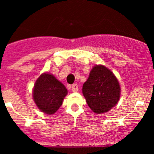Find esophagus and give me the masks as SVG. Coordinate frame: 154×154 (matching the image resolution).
I'll use <instances>...</instances> for the list:
<instances>
[{"label":"esophagus","mask_w":154,"mask_h":154,"mask_svg":"<svg viewBox=\"0 0 154 154\" xmlns=\"http://www.w3.org/2000/svg\"><path fill=\"white\" fill-rule=\"evenodd\" d=\"M72 89L73 92H77V91H78V85H77L76 83L73 84V85H72Z\"/></svg>","instance_id":"1"}]
</instances>
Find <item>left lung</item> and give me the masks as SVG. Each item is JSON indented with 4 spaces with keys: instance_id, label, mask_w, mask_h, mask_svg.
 Returning a JSON list of instances; mask_svg holds the SVG:
<instances>
[{
    "instance_id": "1",
    "label": "left lung",
    "mask_w": 154,
    "mask_h": 154,
    "mask_svg": "<svg viewBox=\"0 0 154 154\" xmlns=\"http://www.w3.org/2000/svg\"><path fill=\"white\" fill-rule=\"evenodd\" d=\"M120 85L115 75L104 65L94 66L82 86V93L95 113L109 111L120 97Z\"/></svg>"
}]
</instances>
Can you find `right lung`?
<instances>
[{
	"mask_svg": "<svg viewBox=\"0 0 154 154\" xmlns=\"http://www.w3.org/2000/svg\"><path fill=\"white\" fill-rule=\"evenodd\" d=\"M68 91L53 75L43 73L36 80L33 99L37 107L48 115H52L62 106Z\"/></svg>",
	"mask_w": 154,
	"mask_h": 154,
	"instance_id": "obj_1",
	"label": "right lung"
}]
</instances>
